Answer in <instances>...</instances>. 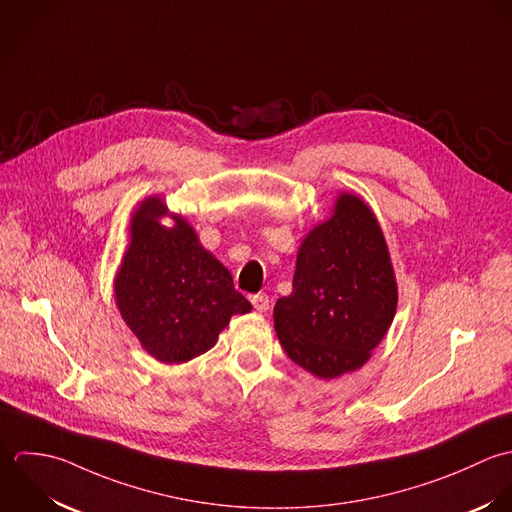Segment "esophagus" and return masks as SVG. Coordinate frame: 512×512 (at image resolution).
Segmentation results:
<instances>
[{
	"label": "esophagus",
	"instance_id": "obj_1",
	"mask_svg": "<svg viewBox=\"0 0 512 512\" xmlns=\"http://www.w3.org/2000/svg\"><path fill=\"white\" fill-rule=\"evenodd\" d=\"M249 301H251L253 308H255V310H259V312L269 310V297H267V295H263V293H259V295H251V297H249Z\"/></svg>",
	"mask_w": 512,
	"mask_h": 512
}]
</instances>
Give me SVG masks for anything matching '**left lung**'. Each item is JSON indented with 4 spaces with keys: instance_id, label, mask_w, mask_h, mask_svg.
<instances>
[{
    "instance_id": "obj_1",
    "label": "left lung",
    "mask_w": 512,
    "mask_h": 512,
    "mask_svg": "<svg viewBox=\"0 0 512 512\" xmlns=\"http://www.w3.org/2000/svg\"><path fill=\"white\" fill-rule=\"evenodd\" d=\"M398 285L382 227L354 194H340L332 215L308 231L293 293L273 310L289 358L332 380L362 368L386 336Z\"/></svg>"
}]
</instances>
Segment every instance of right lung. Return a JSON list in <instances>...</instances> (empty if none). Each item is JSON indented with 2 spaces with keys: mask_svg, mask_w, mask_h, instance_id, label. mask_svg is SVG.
I'll return each mask as SVG.
<instances>
[{
  "mask_svg": "<svg viewBox=\"0 0 512 512\" xmlns=\"http://www.w3.org/2000/svg\"><path fill=\"white\" fill-rule=\"evenodd\" d=\"M168 214L172 228L161 223ZM116 307L142 348L164 364L207 352L233 314L251 312L231 273L209 253L194 227L146 198L132 213L130 243L114 279Z\"/></svg>",
  "mask_w": 512,
  "mask_h": 512,
  "instance_id": "1",
  "label": "right lung"
}]
</instances>
